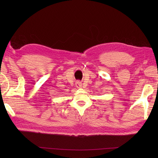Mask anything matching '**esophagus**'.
<instances>
[{
	"label": "esophagus",
	"mask_w": 158,
	"mask_h": 158,
	"mask_svg": "<svg viewBox=\"0 0 158 158\" xmlns=\"http://www.w3.org/2000/svg\"><path fill=\"white\" fill-rule=\"evenodd\" d=\"M76 86H77V88H82V83H81V82L77 81V82L76 83Z\"/></svg>",
	"instance_id": "obj_1"
}]
</instances>
